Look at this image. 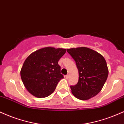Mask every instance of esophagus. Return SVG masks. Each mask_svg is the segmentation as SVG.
Segmentation results:
<instances>
[{"label": "esophagus", "mask_w": 124, "mask_h": 124, "mask_svg": "<svg viewBox=\"0 0 124 124\" xmlns=\"http://www.w3.org/2000/svg\"><path fill=\"white\" fill-rule=\"evenodd\" d=\"M69 76L68 74H67V75L65 76V77H66V79H68V78H69Z\"/></svg>", "instance_id": "1"}]
</instances>
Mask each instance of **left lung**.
Wrapping results in <instances>:
<instances>
[{
  "label": "left lung",
  "instance_id": "1",
  "mask_svg": "<svg viewBox=\"0 0 124 124\" xmlns=\"http://www.w3.org/2000/svg\"><path fill=\"white\" fill-rule=\"evenodd\" d=\"M67 52L75 61L78 70V81L70 86L77 99L88 100L99 93L108 74L106 61L102 55L87 47L72 48Z\"/></svg>",
  "mask_w": 124,
  "mask_h": 124
}]
</instances>
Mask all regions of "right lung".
I'll use <instances>...</instances> for the list:
<instances>
[{
	"mask_svg": "<svg viewBox=\"0 0 124 124\" xmlns=\"http://www.w3.org/2000/svg\"><path fill=\"white\" fill-rule=\"evenodd\" d=\"M66 49L48 47L33 52L25 59L21 77L26 89L37 98L48 96L54 91L63 76L58 61Z\"/></svg>",
	"mask_w": 124,
	"mask_h": 124,
	"instance_id": "obj_1",
	"label": "right lung"
}]
</instances>
